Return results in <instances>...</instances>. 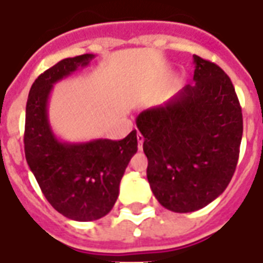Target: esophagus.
Wrapping results in <instances>:
<instances>
[{"label":"esophagus","mask_w":263,"mask_h":263,"mask_svg":"<svg viewBox=\"0 0 263 263\" xmlns=\"http://www.w3.org/2000/svg\"><path fill=\"white\" fill-rule=\"evenodd\" d=\"M136 138H138V143H139V144H138V147H139V150H142V148H143V140H144L143 135H142L140 132H138Z\"/></svg>","instance_id":"esophagus-1"}]
</instances>
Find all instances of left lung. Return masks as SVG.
<instances>
[{"label": "left lung", "instance_id": "1", "mask_svg": "<svg viewBox=\"0 0 263 263\" xmlns=\"http://www.w3.org/2000/svg\"><path fill=\"white\" fill-rule=\"evenodd\" d=\"M194 64L195 83L136 119L153 194L175 213L199 210L225 191L243 135L241 107L229 76L199 55Z\"/></svg>", "mask_w": 263, "mask_h": 263}]
</instances>
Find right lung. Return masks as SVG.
Masks as SVG:
<instances>
[{"label":"right lung","instance_id":"obj_1","mask_svg":"<svg viewBox=\"0 0 263 263\" xmlns=\"http://www.w3.org/2000/svg\"><path fill=\"white\" fill-rule=\"evenodd\" d=\"M94 54L64 59L38 76L26 106L24 153L49 203L69 220L94 221L110 212L119 196L120 181L138 152L136 131L121 140L94 139L68 143L57 139L47 119L53 84L79 67H87Z\"/></svg>","mask_w":263,"mask_h":263}]
</instances>
